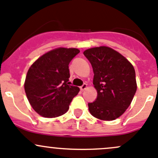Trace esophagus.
<instances>
[{"instance_id": "1", "label": "esophagus", "mask_w": 158, "mask_h": 158, "mask_svg": "<svg viewBox=\"0 0 158 158\" xmlns=\"http://www.w3.org/2000/svg\"><path fill=\"white\" fill-rule=\"evenodd\" d=\"M87 87H88V85H87V84H83V85H82V86L80 87V89L82 90V91H84V90L85 89H87Z\"/></svg>"}]
</instances>
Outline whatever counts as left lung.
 Masks as SVG:
<instances>
[{
    "mask_svg": "<svg viewBox=\"0 0 158 158\" xmlns=\"http://www.w3.org/2000/svg\"><path fill=\"white\" fill-rule=\"evenodd\" d=\"M93 67L96 101L88 103L89 113L102 120L120 117L130 106L137 91L135 70L120 53L107 46L95 47L83 52Z\"/></svg>",
    "mask_w": 158,
    "mask_h": 158,
    "instance_id": "obj_1",
    "label": "left lung"
}]
</instances>
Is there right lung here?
<instances>
[{"label":"right lung","mask_w":158,"mask_h":158,"mask_svg":"<svg viewBox=\"0 0 158 158\" xmlns=\"http://www.w3.org/2000/svg\"><path fill=\"white\" fill-rule=\"evenodd\" d=\"M75 48H55L42 55L28 69L24 90L37 113L46 118L65 114L79 88L70 85L69 64L79 53Z\"/></svg>","instance_id":"add662e5"}]
</instances>
